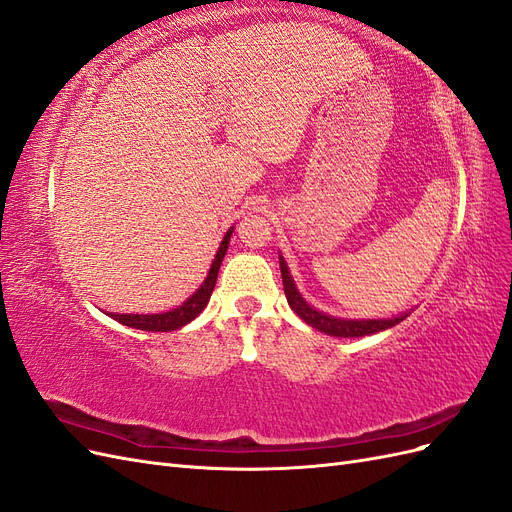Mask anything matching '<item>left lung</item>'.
<instances>
[{"label":"left lung","instance_id":"left-lung-1","mask_svg":"<svg viewBox=\"0 0 512 512\" xmlns=\"http://www.w3.org/2000/svg\"><path fill=\"white\" fill-rule=\"evenodd\" d=\"M280 269H282L284 292H286V299H288V305L292 307V312L297 314L301 320H305L309 327L318 329L320 333H327L333 337H365L371 333L391 329L404 318H408V314H401V316L386 318V320H382V318L380 320H346V318H335V316H329L324 312H318V309H314L301 297V292L297 290V286H294V280H292L286 260L282 256H280Z\"/></svg>","mask_w":512,"mask_h":512}]
</instances>
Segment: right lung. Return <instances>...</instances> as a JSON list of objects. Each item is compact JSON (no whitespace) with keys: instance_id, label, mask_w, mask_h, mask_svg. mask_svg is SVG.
Masks as SVG:
<instances>
[{"instance_id":"right-lung-1","label":"right lung","mask_w":512,"mask_h":512,"mask_svg":"<svg viewBox=\"0 0 512 512\" xmlns=\"http://www.w3.org/2000/svg\"><path fill=\"white\" fill-rule=\"evenodd\" d=\"M232 230H235V228L230 226L228 232L224 235V239H222V243H220V247H218V254H215V258L211 262V269L205 277V282L200 284V288L192 294L188 301H183L179 307L170 309V312H164V314H115V312H111L108 316H111L117 322H121V324H126V327L141 329V331L166 333V331H177V329L185 327V324L192 322L200 312H203V309L209 303V299H211V292L215 288V282H218L220 265H222V260L226 256Z\"/></svg>"}]
</instances>
